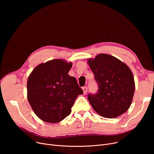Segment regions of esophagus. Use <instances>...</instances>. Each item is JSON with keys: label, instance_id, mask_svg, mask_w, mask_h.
I'll list each match as a JSON object with an SVG mask.
<instances>
[{"label": "esophagus", "instance_id": "1", "mask_svg": "<svg viewBox=\"0 0 154 154\" xmlns=\"http://www.w3.org/2000/svg\"><path fill=\"white\" fill-rule=\"evenodd\" d=\"M82 90H83V92H84V94H86L87 92H88V88H87V87L84 86V87H83V88H82Z\"/></svg>", "mask_w": 154, "mask_h": 154}]
</instances>
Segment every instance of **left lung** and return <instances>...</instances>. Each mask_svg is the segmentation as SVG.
Masks as SVG:
<instances>
[{
  "label": "left lung",
  "mask_w": 154,
  "mask_h": 154,
  "mask_svg": "<svg viewBox=\"0 0 154 154\" xmlns=\"http://www.w3.org/2000/svg\"><path fill=\"white\" fill-rule=\"evenodd\" d=\"M88 62L99 87L96 94H89L88 97L92 108L104 118L122 115L129 109L135 92L130 69L116 57L104 53Z\"/></svg>",
  "instance_id": "obj_1"
}]
</instances>
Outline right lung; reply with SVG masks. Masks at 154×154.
<instances>
[{"label": "right lung", "mask_w": 154, "mask_h": 154, "mask_svg": "<svg viewBox=\"0 0 154 154\" xmlns=\"http://www.w3.org/2000/svg\"><path fill=\"white\" fill-rule=\"evenodd\" d=\"M72 66L63 60H52L36 66L28 77L29 103L45 122L62 121L70 114L78 96L83 94L75 78L68 74Z\"/></svg>", "instance_id": "right-lung-1"}]
</instances>
